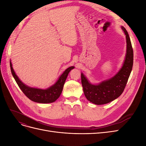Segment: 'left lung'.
I'll return each mask as SVG.
<instances>
[{
	"label": "left lung",
	"mask_w": 146,
	"mask_h": 146,
	"mask_svg": "<svg viewBox=\"0 0 146 146\" xmlns=\"http://www.w3.org/2000/svg\"><path fill=\"white\" fill-rule=\"evenodd\" d=\"M126 38V54L122 67L114 76L98 84H92L81 73L82 85L86 98L96 105L108 104L121 95L126 86L133 64V51L126 29L121 26Z\"/></svg>",
	"instance_id": "left-lung-1"
}]
</instances>
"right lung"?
<instances>
[{
	"label": "right lung",
	"mask_w": 146,
	"mask_h": 146,
	"mask_svg": "<svg viewBox=\"0 0 146 146\" xmlns=\"http://www.w3.org/2000/svg\"><path fill=\"white\" fill-rule=\"evenodd\" d=\"M74 68V66H70V67L66 69L53 85L46 88V89H40V88L29 86L22 82L16 74L14 69L13 68L12 63L10 60L11 74L20 89L29 99L35 102L40 104L52 103L56 100L57 99H58L61 92H62L63 86L66 78L68 76V74Z\"/></svg>",
	"instance_id": "right-lung-1"
}]
</instances>
